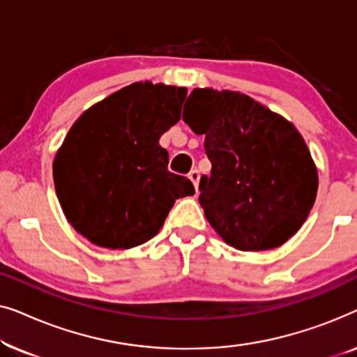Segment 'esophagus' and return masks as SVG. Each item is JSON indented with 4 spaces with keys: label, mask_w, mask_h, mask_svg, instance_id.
Masks as SVG:
<instances>
[{
    "label": "esophagus",
    "mask_w": 357,
    "mask_h": 357,
    "mask_svg": "<svg viewBox=\"0 0 357 357\" xmlns=\"http://www.w3.org/2000/svg\"><path fill=\"white\" fill-rule=\"evenodd\" d=\"M188 178H190V180H192V183L195 185V188H197V190H198V185H199V172H198V170H197V169H195V170H192V172H190V174H188Z\"/></svg>",
    "instance_id": "34e87169"
}]
</instances>
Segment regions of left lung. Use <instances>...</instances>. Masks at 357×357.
Listing matches in <instances>:
<instances>
[{
	"instance_id": "obj_1",
	"label": "left lung",
	"mask_w": 357,
	"mask_h": 357,
	"mask_svg": "<svg viewBox=\"0 0 357 357\" xmlns=\"http://www.w3.org/2000/svg\"><path fill=\"white\" fill-rule=\"evenodd\" d=\"M183 121L204 135L211 175L199 204L222 241L237 250H270L305 222L319 174L296 126L242 92L192 91Z\"/></svg>"
}]
</instances>
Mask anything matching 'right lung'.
<instances>
[{
    "label": "right lung",
    "instance_id": "right-lung-1",
    "mask_svg": "<svg viewBox=\"0 0 357 357\" xmlns=\"http://www.w3.org/2000/svg\"><path fill=\"white\" fill-rule=\"evenodd\" d=\"M187 89L133 82L89 107L53 160V182L68 222L104 248H133L164 226L193 183L167 170L159 139L180 120Z\"/></svg>",
    "mask_w": 357,
    "mask_h": 357
}]
</instances>
